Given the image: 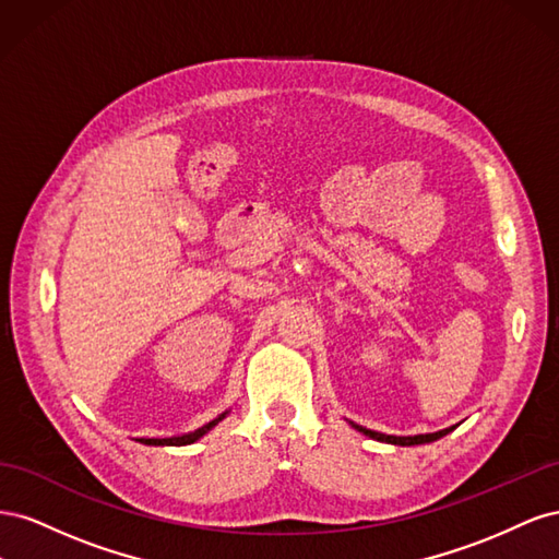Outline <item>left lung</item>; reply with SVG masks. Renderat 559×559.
I'll return each instance as SVG.
<instances>
[{
  "mask_svg": "<svg viewBox=\"0 0 559 559\" xmlns=\"http://www.w3.org/2000/svg\"><path fill=\"white\" fill-rule=\"evenodd\" d=\"M349 425L357 429V431H361L364 436H368V438H373V441H380V443H389V445H425V443H433V441H438V438H443V436H448L454 427H448V429H443V431H436V433H417V436H389V433H380V431H373V429H366V427H359V425H354V421H349Z\"/></svg>",
  "mask_w": 559,
  "mask_h": 559,
  "instance_id": "1",
  "label": "left lung"
}]
</instances>
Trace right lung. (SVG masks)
I'll list each match as a JSON object with an SVG mask.
<instances>
[{"mask_svg":"<svg viewBox=\"0 0 559 559\" xmlns=\"http://www.w3.org/2000/svg\"><path fill=\"white\" fill-rule=\"evenodd\" d=\"M230 411H226V413H222L218 415L216 419H212V421H207L205 427H200V429H195V431H189V433H181V436H170V438H134V441L138 443H142V445H191V443H195V441H200L202 436H205L207 431H212L218 421H222L226 415H228Z\"/></svg>","mask_w":559,"mask_h":559,"instance_id":"add662e5","label":"right lung"}]
</instances>
